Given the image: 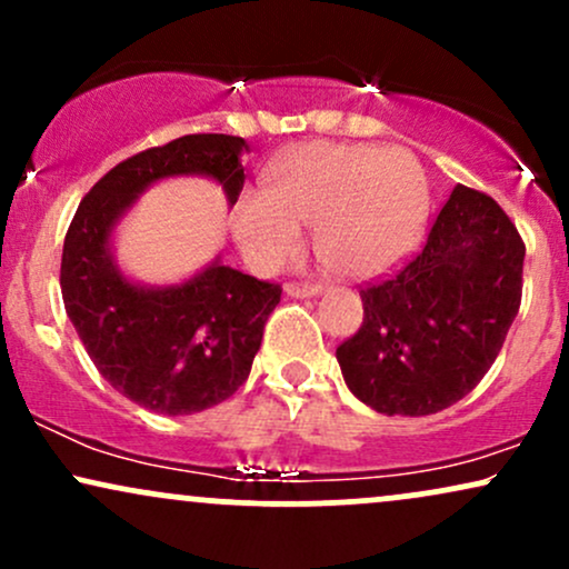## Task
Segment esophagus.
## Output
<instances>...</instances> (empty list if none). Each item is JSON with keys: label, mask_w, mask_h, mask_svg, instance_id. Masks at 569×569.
<instances>
[{"label": "esophagus", "mask_w": 569, "mask_h": 569, "mask_svg": "<svg viewBox=\"0 0 569 569\" xmlns=\"http://www.w3.org/2000/svg\"><path fill=\"white\" fill-rule=\"evenodd\" d=\"M321 289L323 286L318 280H289L286 283V293L289 297H312V293H318Z\"/></svg>", "instance_id": "esophagus-1"}]
</instances>
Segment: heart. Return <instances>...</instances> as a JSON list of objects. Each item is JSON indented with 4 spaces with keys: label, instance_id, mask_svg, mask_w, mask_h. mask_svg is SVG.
Instances as JSON below:
<instances>
[{
    "label": "heart",
    "instance_id": "heart-1",
    "mask_svg": "<svg viewBox=\"0 0 569 569\" xmlns=\"http://www.w3.org/2000/svg\"><path fill=\"white\" fill-rule=\"evenodd\" d=\"M430 187L407 149L316 141L280 158L267 192L251 189L234 208L238 243L257 267H278L316 227V248L339 276L375 278L420 243Z\"/></svg>",
    "mask_w": 569,
    "mask_h": 569
}]
</instances>
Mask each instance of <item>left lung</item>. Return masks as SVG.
<instances>
[{
  "label": "left lung",
  "instance_id": "1",
  "mask_svg": "<svg viewBox=\"0 0 569 569\" xmlns=\"http://www.w3.org/2000/svg\"><path fill=\"white\" fill-rule=\"evenodd\" d=\"M525 240L489 194L457 184L426 246L361 289L363 323L337 348L352 396L382 415H436L495 363L521 305Z\"/></svg>",
  "mask_w": 569,
  "mask_h": 569
}]
</instances>
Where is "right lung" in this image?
Masks as SVG:
<instances>
[{"mask_svg":"<svg viewBox=\"0 0 569 569\" xmlns=\"http://www.w3.org/2000/svg\"><path fill=\"white\" fill-rule=\"evenodd\" d=\"M243 149L240 136L192 133L117 162L84 194L63 240V307L90 361L117 393L158 415L227 401L248 380L283 289L227 264L143 289L120 276L109 234L141 189L166 176H211L234 206L246 184Z\"/></svg>","mask_w":569,"mask_h":569,"instance_id":"add662e5","label":"right lung"}]
</instances>
